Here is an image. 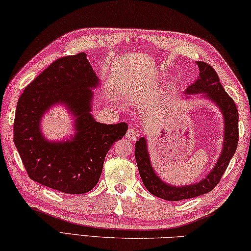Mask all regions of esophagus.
I'll use <instances>...</instances> for the list:
<instances>
[{"label": "esophagus", "mask_w": 251, "mask_h": 251, "mask_svg": "<svg viewBox=\"0 0 251 251\" xmlns=\"http://www.w3.org/2000/svg\"><path fill=\"white\" fill-rule=\"evenodd\" d=\"M138 135H139V131L137 129H135V128H130L128 131H126V139H128V140L134 141L135 139L138 138Z\"/></svg>", "instance_id": "obj_1"}]
</instances>
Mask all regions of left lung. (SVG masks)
<instances>
[{
    "instance_id": "left-lung-1",
    "label": "left lung",
    "mask_w": 251,
    "mask_h": 251,
    "mask_svg": "<svg viewBox=\"0 0 251 251\" xmlns=\"http://www.w3.org/2000/svg\"><path fill=\"white\" fill-rule=\"evenodd\" d=\"M196 64L199 68V77L195 83L189 85L186 93H206V96L211 99L221 109L225 118L224 148L215 168L206 178L201 180L200 182L190 184V186L175 187L164 183L154 174L150 162L149 153H148L146 139L143 137L139 139V141L135 142L134 155L142 182L151 195L168 201L190 199L210 192L219 183L221 176H224L230 160L236 152L238 140H239L238 110L235 102L225 91L219 81L218 75L210 64L202 62V61H197Z\"/></svg>"
}]
</instances>
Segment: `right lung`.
Instances as JSON below:
<instances>
[{
    "mask_svg": "<svg viewBox=\"0 0 251 251\" xmlns=\"http://www.w3.org/2000/svg\"><path fill=\"white\" fill-rule=\"evenodd\" d=\"M99 80L83 52L55 60L21 94L16 105L13 137L23 166L33 181L70 195L96 187L105 155L128 130L126 122L94 120L92 91ZM63 103L77 117L72 141L49 143L39 131L40 118L51 105Z\"/></svg>",
    "mask_w": 251,
    "mask_h": 251,
    "instance_id": "add662e5",
    "label": "right lung"
}]
</instances>
